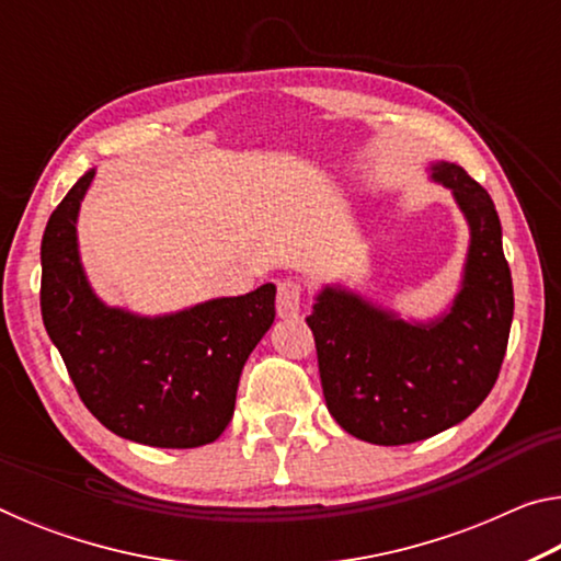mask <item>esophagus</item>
<instances>
[{
    "label": "esophagus",
    "instance_id": "esophagus-1",
    "mask_svg": "<svg viewBox=\"0 0 561 561\" xmlns=\"http://www.w3.org/2000/svg\"><path fill=\"white\" fill-rule=\"evenodd\" d=\"M304 309V287L297 279L279 282L277 314L279 319H297Z\"/></svg>",
    "mask_w": 561,
    "mask_h": 561
}]
</instances>
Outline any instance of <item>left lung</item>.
<instances>
[{
	"label": "left lung",
	"mask_w": 561,
	"mask_h": 561,
	"mask_svg": "<svg viewBox=\"0 0 561 561\" xmlns=\"http://www.w3.org/2000/svg\"><path fill=\"white\" fill-rule=\"evenodd\" d=\"M425 173L450 190L470 232L453 299L415 319L331 282L307 317L329 413L374 445L417 443L462 423L497 381L515 311L488 190L448 160H433Z\"/></svg>",
	"instance_id": "8db88e82"
}]
</instances>
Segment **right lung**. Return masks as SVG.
Masks as SVG:
<instances>
[{
	"label": "right lung",
	"instance_id": "right-lung-1",
	"mask_svg": "<svg viewBox=\"0 0 561 561\" xmlns=\"http://www.w3.org/2000/svg\"><path fill=\"white\" fill-rule=\"evenodd\" d=\"M87 170L46 222L42 319L83 405L121 438L150 448H197L232 421L244 360L274 321V284L165 314L103 301L83 270L79 213Z\"/></svg>",
	"mask_w": 561,
	"mask_h": 561
}]
</instances>
